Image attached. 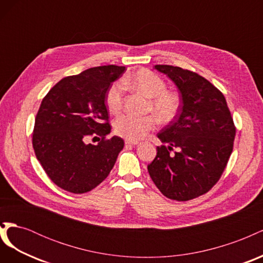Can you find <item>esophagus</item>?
I'll use <instances>...</instances> for the list:
<instances>
[{
	"label": "esophagus",
	"instance_id": "obj_1",
	"mask_svg": "<svg viewBox=\"0 0 263 263\" xmlns=\"http://www.w3.org/2000/svg\"><path fill=\"white\" fill-rule=\"evenodd\" d=\"M139 142L138 141H133V140H125V145H129V146H136V145H138Z\"/></svg>",
	"mask_w": 263,
	"mask_h": 263
}]
</instances>
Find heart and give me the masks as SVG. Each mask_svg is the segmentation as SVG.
<instances>
[{"instance_id": "1", "label": "heart", "mask_w": 263, "mask_h": 263, "mask_svg": "<svg viewBox=\"0 0 263 263\" xmlns=\"http://www.w3.org/2000/svg\"><path fill=\"white\" fill-rule=\"evenodd\" d=\"M125 84H130L135 89L150 98L149 108L154 110L161 122L169 123L177 117L181 108V99L174 91L166 90V84L161 77L147 69L138 70ZM106 105L110 113H118L123 107L124 85L115 83L106 93ZM158 124L155 115L136 116L124 114L118 116L114 122L115 133L123 138L137 141L144 138Z\"/></svg>"}]
</instances>
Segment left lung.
<instances>
[{
  "label": "left lung",
  "mask_w": 263,
  "mask_h": 263,
  "mask_svg": "<svg viewBox=\"0 0 263 263\" xmlns=\"http://www.w3.org/2000/svg\"><path fill=\"white\" fill-rule=\"evenodd\" d=\"M155 69L178 86L182 104L177 117L158 133L168 146L157 147L148 172L164 196L189 201L219 180L232 155L236 127L225 97L205 78L168 65ZM173 147L178 151L172 155Z\"/></svg>",
  "instance_id": "left-lung-1"
}]
</instances>
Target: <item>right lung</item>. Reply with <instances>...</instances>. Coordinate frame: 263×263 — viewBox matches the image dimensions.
<instances>
[{
	"label": "right lung",
	"mask_w": 263,
	"mask_h": 263,
	"mask_svg": "<svg viewBox=\"0 0 263 263\" xmlns=\"http://www.w3.org/2000/svg\"><path fill=\"white\" fill-rule=\"evenodd\" d=\"M124 71L125 67L114 65L90 68L63 78L43 99L35 118L33 147L47 176L62 190L89 192L113 169L124 140L106 138L110 125L105 99ZM95 137L101 140L92 145L88 140Z\"/></svg>",
	"instance_id": "add662e5"
}]
</instances>
